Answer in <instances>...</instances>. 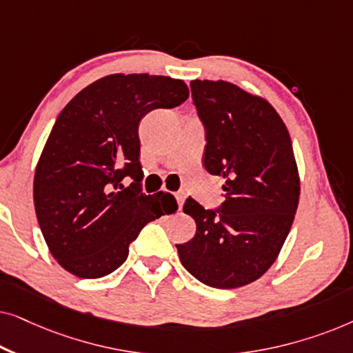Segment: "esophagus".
<instances>
[{"instance_id":"1","label":"esophagus","mask_w":353,"mask_h":353,"mask_svg":"<svg viewBox=\"0 0 353 353\" xmlns=\"http://www.w3.org/2000/svg\"><path fill=\"white\" fill-rule=\"evenodd\" d=\"M175 199H176V202H178V209L181 210V207H183V202H185V199H186V194L183 191H178V192H175Z\"/></svg>"}]
</instances>
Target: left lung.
Here are the masks:
<instances>
[{"mask_svg": "<svg viewBox=\"0 0 353 353\" xmlns=\"http://www.w3.org/2000/svg\"><path fill=\"white\" fill-rule=\"evenodd\" d=\"M205 130L204 167L225 178V201L204 209L188 197L183 210L196 234L176 244L196 279L216 289L255 281L276 260L299 205L301 181L291 137L276 110L228 81H191Z\"/></svg>", "mask_w": 353, "mask_h": 353, "instance_id": "left-lung-1", "label": "left lung"}]
</instances>
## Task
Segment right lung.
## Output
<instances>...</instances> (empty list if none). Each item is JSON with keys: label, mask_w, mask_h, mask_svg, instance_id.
Listing matches in <instances>:
<instances>
[{"label": "right lung", "mask_w": 353, "mask_h": 353, "mask_svg": "<svg viewBox=\"0 0 353 353\" xmlns=\"http://www.w3.org/2000/svg\"><path fill=\"white\" fill-rule=\"evenodd\" d=\"M188 96L183 80L114 74L62 109L38 161L33 202L43 238L67 272L85 279L115 272L139 231L178 209L168 192L141 191L138 127L148 112Z\"/></svg>", "instance_id": "add662e5"}]
</instances>
